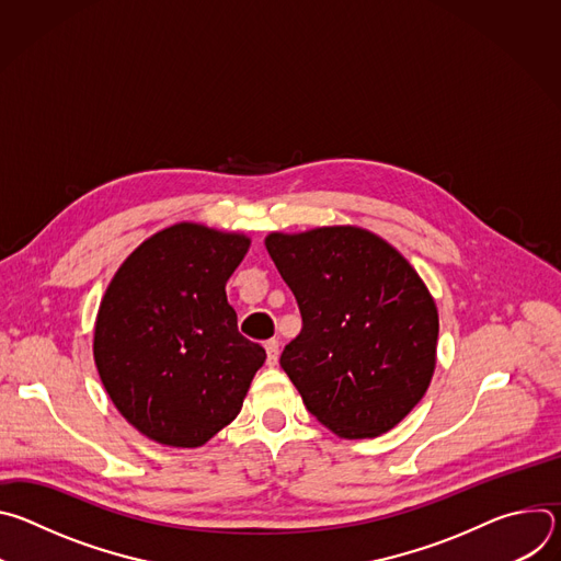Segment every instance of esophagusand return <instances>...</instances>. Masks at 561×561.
<instances>
[{"label":"esophagus","instance_id":"34e87169","mask_svg":"<svg viewBox=\"0 0 561 561\" xmlns=\"http://www.w3.org/2000/svg\"><path fill=\"white\" fill-rule=\"evenodd\" d=\"M264 348H266V362H268V366H275V364H277V357H279V342H277V340H268V342L264 344Z\"/></svg>","mask_w":561,"mask_h":561}]
</instances>
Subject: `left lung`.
Returning a JSON list of instances; mask_svg holds the SVG:
<instances>
[{"mask_svg":"<svg viewBox=\"0 0 561 561\" xmlns=\"http://www.w3.org/2000/svg\"><path fill=\"white\" fill-rule=\"evenodd\" d=\"M266 249L301 312L279 364L308 413L348 439L402 422L431 383L439 333L415 268L355 226L273 232Z\"/></svg>","mask_w":561,"mask_h":561,"instance_id":"1","label":"left lung"}]
</instances>
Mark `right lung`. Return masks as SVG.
<instances>
[{
  "instance_id": "add662e5",
  "label": "right lung",
  "mask_w": 561,
  "mask_h": 561,
  "mask_svg": "<svg viewBox=\"0 0 561 561\" xmlns=\"http://www.w3.org/2000/svg\"><path fill=\"white\" fill-rule=\"evenodd\" d=\"M249 239L178 224L130 253L95 324V364L117 411L146 437L195 448L228 426L266 351L237 331L226 282Z\"/></svg>"
}]
</instances>
